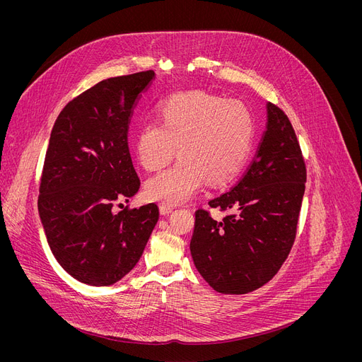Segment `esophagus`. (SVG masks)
Instances as JSON below:
<instances>
[{"mask_svg": "<svg viewBox=\"0 0 362 362\" xmlns=\"http://www.w3.org/2000/svg\"><path fill=\"white\" fill-rule=\"evenodd\" d=\"M159 209H160V214H162V215H169V214L173 211L172 206L168 204V203H162V204L159 206Z\"/></svg>", "mask_w": 362, "mask_h": 362, "instance_id": "1", "label": "esophagus"}]
</instances>
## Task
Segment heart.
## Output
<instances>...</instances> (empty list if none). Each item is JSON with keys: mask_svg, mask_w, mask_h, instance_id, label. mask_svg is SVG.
Segmentation results:
<instances>
[{"mask_svg": "<svg viewBox=\"0 0 362 362\" xmlns=\"http://www.w3.org/2000/svg\"><path fill=\"white\" fill-rule=\"evenodd\" d=\"M158 123L143 124L134 137L141 168L159 172L176 156L180 160L146 185L151 200L168 204L190 199L206 182L229 183L243 168L253 141V116L239 98L189 90L172 94L158 107Z\"/></svg>", "mask_w": 362, "mask_h": 362, "instance_id": "heart-1", "label": "heart"}]
</instances>
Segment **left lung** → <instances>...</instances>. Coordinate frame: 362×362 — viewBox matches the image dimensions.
I'll list each match as a JSON object with an SVG mask.
<instances>
[{
  "label": "left lung",
  "instance_id": "8db88e82",
  "mask_svg": "<svg viewBox=\"0 0 362 362\" xmlns=\"http://www.w3.org/2000/svg\"><path fill=\"white\" fill-rule=\"evenodd\" d=\"M256 154L239 182L209 200L229 212L215 221L197 209L190 240L193 262L216 292L242 295L268 284L296 238L306 166L295 130L274 103Z\"/></svg>",
  "mask_w": 362,
  "mask_h": 362
}]
</instances>
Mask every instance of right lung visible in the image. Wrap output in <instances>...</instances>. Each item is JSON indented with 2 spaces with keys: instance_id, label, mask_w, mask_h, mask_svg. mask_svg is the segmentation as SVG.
Listing matches in <instances>:
<instances>
[{
  "instance_id": "right-lung-1",
  "label": "right lung",
  "mask_w": 362,
  "mask_h": 362,
  "mask_svg": "<svg viewBox=\"0 0 362 362\" xmlns=\"http://www.w3.org/2000/svg\"><path fill=\"white\" fill-rule=\"evenodd\" d=\"M153 80V70L103 80L69 101L51 130L38 212L57 262L87 285L127 275L159 219L156 203L113 212L140 187L129 124Z\"/></svg>"
}]
</instances>
